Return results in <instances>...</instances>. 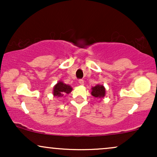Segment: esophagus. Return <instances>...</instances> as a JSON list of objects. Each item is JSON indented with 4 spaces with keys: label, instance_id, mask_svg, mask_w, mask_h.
I'll use <instances>...</instances> for the list:
<instances>
[{
    "label": "esophagus",
    "instance_id": "34e87169",
    "mask_svg": "<svg viewBox=\"0 0 157 157\" xmlns=\"http://www.w3.org/2000/svg\"><path fill=\"white\" fill-rule=\"evenodd\" d=\"M79 83H80V85H83L84 84V80H82V79H80V80H79Z\"/></svg>",
    "mask_w": 157,
    "mask_h": 157
}]
</instances>
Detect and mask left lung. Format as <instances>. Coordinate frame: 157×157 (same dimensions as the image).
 <instances>
[{
  "mask_svg": "<svg viewBox=\"0 0 157 157\" xmlns=\"http://www.w3.org/2000/svg\"><path fill=\"white\" fill-rule=\"evenodd\" d=\"M91 94L95 98H102L105 95V89L102 85H97L91 88Z\"/></svg>",
  "mask_w": 157,
  "mask_h": 157,
  "instance_id": "obj_1",
  "label": "left lung"
}]
</instances>
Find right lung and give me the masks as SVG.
Returning a JSON list of instances; mask_svg holds the SVG:
<instances>
[{
	"label": "right lung",
	"instance_id": "1",
	"mask_svg": "<svg viewBox=\"0 0 157 157\" xmlns=\"http://www.w3.org/2000/svg\"><path fill=\"white\" fill-rule=\"evenodd\" d=\"M72 91V88L68 85L63 83L61 81H59L57 84L54 86L53 95L55 97H63L66 94H69Z\"/></svg>",
	"mask_w": 157,
	"mask_h": 157
}]
</instances>
